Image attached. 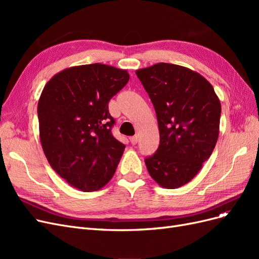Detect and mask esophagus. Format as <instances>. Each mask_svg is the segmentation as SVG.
Returning <instances> with one entry per match:
<instances>
[{
    "mask_svg": "<svg viewBox=\"0 0 259 259\" xmlns=\"http://www.w3.org/2000/svg\"><path fill=\"white\" fill-rule=\"evenodd\" d=\"M130 140H131L132 145H136L138 143V136L137 135L132 136V137H130Z\"/></svg>",
    "mask_w": 259,
    "mask_h": 259,
    "instance_id": "esophagus-1",
    "label": "esophagus"
}]
</instances>
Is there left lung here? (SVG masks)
<instances>
[{
	"label": "left lung",
	"mask_w": 259,
	"mask_h": 259,
	"mask_svg": "<svg viewBox=\"0 0 259 259\" xmlns=\"http://www.w3.org/2000/svg\"><path fill=\"white\" fill-rule=\"evenodd\" d=\"M154 107L160 132L156 151L145 159L160 186L176 189L199 173L219 134L221 101L204 77L173 64L136 71Z\"/></svg>",
	"instance_id": "obj_1"
}]
</instances>
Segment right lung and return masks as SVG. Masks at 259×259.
<instances>
[{"instance_id": "1", "label": "right lung", "mask_w": 259, "mask_h": 259, "mask_svg": "<svg viewBox=\"0 0 259 259\" xmlns=\"http://www.w3.org/2000/svg\"><path fill=\"white\" fill-rule=\"evenodd\" d=\"M128 80L125 70L92 64L66 69L45 85L37 104L43 151L76 189L98 190L114 174L125 145L112 135L108 105Z\"/></svg>"}]
</instances>
